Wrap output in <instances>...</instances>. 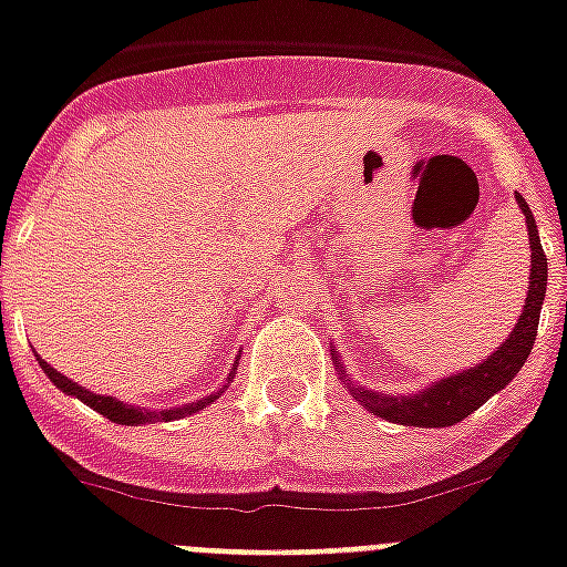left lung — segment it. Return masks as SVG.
I'll return each mask as SVG.
<instances>
[{"label": "left lung", "instance_id": "obj_1", "mask_svg": "<svg viewBox=\"0 0 567 567\" xmlns=\"http://www.w3.org/2000/svg\"><path fill=\"white\" fill-rule=\"evenodd\" d=\"M518 206L524 209L527 218V236H530V250H533V265H530V291H527V302H524L522 320L515 323L513 334L504 340V347L489 355L483 363L472 367L468 372H457L451 379H443L434 388H427L425 393L416 395H384L372 393V390H361L358 384H349V393H355L361 404H367L375 416L399 422V425H416V427H449L454 422H463L468 413H475L486 399L504 390L509 381L515 379V372L522 370L527 355H530L533 343H536V329H538V315H542V299L547 291V256L538 241L536 218H533L530 206L524 204V197L515 192ZM338 363V358H334Z\"/></svg>", "mask_w": 567, "mask_h": 567}]
</instances>
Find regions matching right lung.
Instances as JSON below:
<instances>
[{
    "label": "right lung",
    "instance_id": "obj_1",
    "mask_svg": "<svg viewBox=\"0 0 567 567\" xmlns=\"http://www.w3.org/2000/svg\"><path fill=\"white\" fill-rule=\"evenodd\" d=\"M40 367H43L45 375H49V379H52L54 384H58V388L63 390V393L78 395L81 402L90 404L92 411H99L101 416H107L110 422H118V425H142V422H154V419H156V422H172V419L192 416V413L204 411L206 404H212L220 395V390H218V393L206 395V399H200V402L183 404V408H174V411H159V413H156V411H142V408H133V404H122V402H118V399H113V395H95V393H90V390L78 388L75 381H69L66 375H60V372L54 370V367H49V363H45L43 358H40Z\"/></svg>",
    "mask_w": 567,
    "mask_h": 567
}]
</instances>
